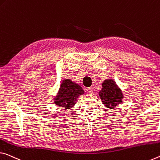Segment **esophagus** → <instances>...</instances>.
I'll return each mask as SVG.
<instances>
[{
    "mask_svg": "<svg viewBox=\"0 0 160 160\" xmlns=\"http://www.w3.org/2000/svg\"><path fill=\"white\" fill-rule=\"evenodd\" d=\"M87 91H88V92L89 93H91V94H92L93 92L92 88H87Z\"/></svg>",
    "mask_w": 160,
    "mask_h": 160,
    "instance_id": "1",
    "label": "esophagus"
}]
</instances>
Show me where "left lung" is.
Returning a JSON list of instances; mask_svg holds the SVG:
<instances>
[{"label": "left lung", "mask_w": 160, "mask_h": 160, "mask_svg": "<svg viewBox=\"0 0 160 160\" xmlns=\"http://www.w3.org/2000/svg\"><path fill=\"white\" fill-rule=\"evenodd\" d=\"M103 88L99 92V96L103 103L108 108H115L122 102V93L116 84V82L111 79L105 80L102 83Z\"/></svg>", "instance_id": "left-lung-1"}]
</instances>
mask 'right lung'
Returning <instances> with one entry per match:
<instances>
[{
	"label": "right lung",
	"instance_id": "1",
	"mask_svg": "<svg viewBox=\"0 0 160 160\" xmlns=\"http://www.w3.org/2000/svg\"><path fill=\"white\" fill-rule=\"evenodd\" d=\"M83 94V88L69 79L64 80L60 86L58 95L54 98V103L65 110L74 106L78 96Z\"/></svg>",
	"mask_w": 160,
	"mask_h": 160
}]
</instances>
